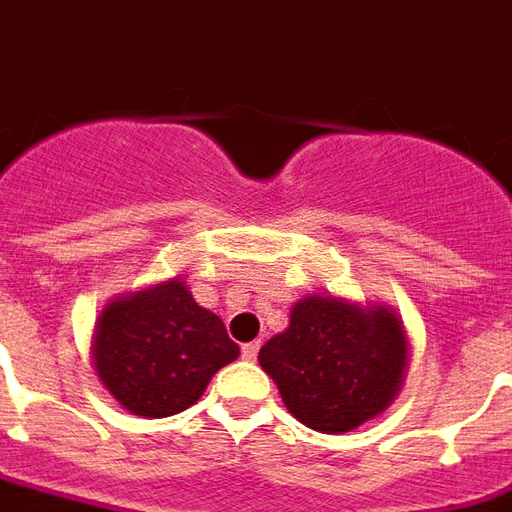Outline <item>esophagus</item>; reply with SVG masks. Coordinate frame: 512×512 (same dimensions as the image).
<instances>
[{
  "mask_svg": "<svg viewBox=\"0 0 512 512\" xmlns=\"http://www.w3.org/2000/svg\"><path fill=\"white\" fill-rule=\"evenodd\" d=\"M257 351H260V341H249L241 346V357L247 362H255L257 360Z\"/></svg>",
  "mask_w": 512,
  "mask_h": 512,
  "instance_id": "esophagus-1",
  "label": "esophagus"
}]
</instances>
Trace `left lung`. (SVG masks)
<instances>
[{"mask_svg": "<svg viewBox=\"0 0 512 512\" xmlns=\"http://www.w3.org/2000/svg\"><path fill=\"white\" fill-rule=\"evenodd\" d=\"M408 357L403 317L392 306L306 295L292 306L287 330L265 343L257 362L300 424L341 435L395 403Z\"/></svg>", "mask_w": 512, "mask_h": 512, "instance_id": "1", "label": "left lung"}]
</instances>
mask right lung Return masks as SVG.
Masks as SVG:
<instances>
[{"label": "right lung", "mask_w": 512, "mask_h": 512, "mask_svg": "<svg viewBox=\"0 0 512 512\" xmlns=\"http://www.w3.org/2000/svg\"><path fill=\"white\" fill-rule=\"evenodd\" d=\"M239 343L182 276L115 295L96 317L91 362L109 395L142 419H166L204 395Z\"/></svg>", "instance_id": "right-lung-1"}]
</instances>
